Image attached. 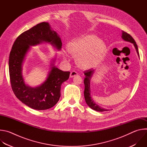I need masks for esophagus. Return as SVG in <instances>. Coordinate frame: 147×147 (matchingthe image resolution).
<instances>
[{
    "instance_id": "esophagus-1",
    "label": "esophagus",
    "mask_w": 147,
    "mask_h": 147,
    "mask_svg": "<svg viewBox=\"0 0 147 147\" xmlns=\"http://www.w3.org/2000/svg\"><path fill=\"white\" fill-rule=\"evenodd\" d=\"M78 74V73L76 71H72L71 73H70V77H74V76H77Z\"/></svg>"
}]
</instances>
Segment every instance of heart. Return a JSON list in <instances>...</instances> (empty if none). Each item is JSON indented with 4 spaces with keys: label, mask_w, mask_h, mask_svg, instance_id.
Masks as SVG:
<instances>
[{
    "label": "heart",
    "mask_w": 147,
    "mask_h": 147,
    "mask_svg": "<svg viewBox=\"0 0 147 147\" xmlns=\"http://www.w3.org/2000/svg\"><path fill=\"white\" fill-rule=\"evenodd\" d=\"M67 50L70 54L77 56V63L81 69L89 70L97 67L102 62L107 46L95 35H87L72 40L67 45Z\"/></svg>",
    "instance_id": "obj_1"
}]
</instances>
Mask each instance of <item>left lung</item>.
<instances>
[{"label":"left lung","mask_w":147,"mask_h":147,"mask_svg":"<svg viewBox=\"0 0 147 147\" xmlns=\"http://www.w3.org/2000/svg\"><path fill=\"white\" fill-rule=\"evenodd\" d=\"M121 38L123 40L125 41H127L129 42L130 43L133 44L137 53L140 57L138 50V47L137 45L136 44V41L133 38V37L129 34L128 33L125 32L124 31H122V36ZM94 73V70L90 69L88 70H86L84 71V75L86 76V77L84 78V86H85V89H84V98L86 102L88 105L92 109L98 111V112H103V111H107V109H105L103 108H100L99 105H98L95 102H94L93 99L91 98V96L90 95L91 94V91H90V80L91 78Z\"/></svg>","instance_id":"left-lung-1"}]
</instances>
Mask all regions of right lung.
<instances>
[{
  "mask_svg": "<svg viewBox=\"0 0 147 147\" xmlns=\"http://www.w3.org/2000/svg\"><path fill=\"white\" fill-rule=\"evenodd\" d=\"M42 42L50 43L60 50L61 41L56 32L51 29L48 23L42 22L20 34L14 41L9 60V75L12 90L16 97L30 108L46 110L54 107L60 97L62 83L67 80L70 71L59 70L51 65L47 80L38 87L26 85L22 76V65L30 46Z\"/></svg>",
  "mask_w": 147,
  "mask_h": 147,
  "instance_id": "obj_1",
  "label": "right lung"
}]
</instances>
